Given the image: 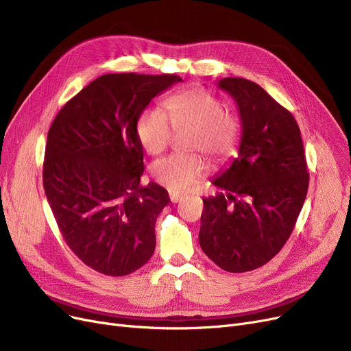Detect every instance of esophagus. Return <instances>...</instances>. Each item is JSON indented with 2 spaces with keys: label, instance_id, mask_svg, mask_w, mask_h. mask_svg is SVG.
Returning a JSON list of instances; mask_svg holds the SVG:
<instances>
[{
  "label": "esophagus",
  "instance_id": "34e87169",
  "mask_svg": "<svg viewBox=\"0 0 351 351\" xmlns=\"http://www.w3.org/2000/svg\"><path fill=\"white\" fill-rule=\"evenodd\" d=\"M169 196H171L172 204H178V202H180V200L183 199V196H180V195H176V193H171Z\"/></svg>",
  "mask_w": 351,
  "mask_h": 351
}]
</instances>
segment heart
I'll return each mask as SVG.
<instances>
[{
	"label": "heart",
	"mask_w": 351,
	"mask_h": 351,
	"mask_svg": "<svg viewBox=\"0 0 351 351\" xmlns=\"http://www.w3.org/2000/svg\"><path fill=\"white\" fill-rule=\"evenodd\" d=\"M166 114L159 108H145L136 121V134L146 152L158 155L168 147L175 131H191V151L208 154L213 160H226L237 149L241 123L228 112L222 99L205 88H188L165 101ZM208 171L200 155H171L152 165L159 185L173 193L186 192Z\"/></svg>",
	"instance_id": "1"
}]
</instances>
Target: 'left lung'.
Here are the masks:
<instances>
[{
	"label": "left lung",
	"mask_w": 351,
	"mask_h": 351,
	"mask_svg": "<svg viewBox=\"0 0 351 351\" xmlns=\"http://www.w3.org/2000/svg\"><path fill=\"white\" fill-rule=\"evenodd\" d=\"M234 99L242 135L237 158L212 180L204 199L199 243L220 269L243 273L266 265L290 237L303 208L308 173L300 129L256 82H217Z\"/></svg>",
	"instance_id": "obj_1"
}]
</instances>
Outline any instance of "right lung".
<instances>
[{"label": "right lung", "instance_id": "add662e5", "mask_svg": "<svg viewBox=\"0 0 351 351\" xmlns=\"http://www.w3.org/2000/svg\"><path fill=\"white\" fill-rule=\"evenodd\" d=\"M180 81L171 73H106L69 99L49 128L47 200L69 249L102 274H131L155 252L156 219L171 199L155 182L139 185L136 121Z\"/></svg>", "mask_w": 351, "mask_h": 351}]
</instances>
